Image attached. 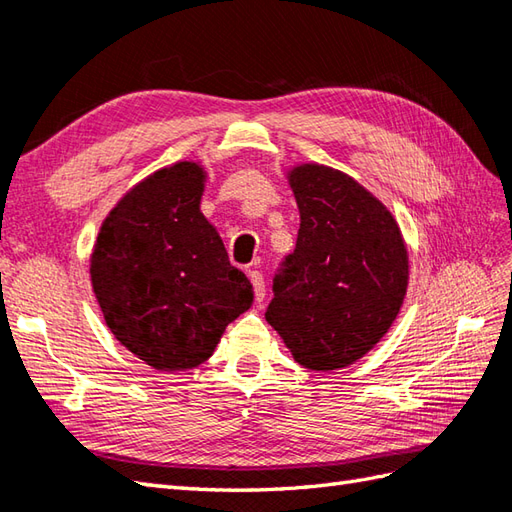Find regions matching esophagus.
<instances>
[{
  "mask_svg": "<svg viewBox=\"0 0 512 512\" xmlns=\"http://www.w3.org/2000/svg\"><path fill=\"white\" fill-rule=\"evenodd\" d=\"M248 279L250 284H253V290H255V301L257 303H264L266 299V284H264V277L259 270H248Z\"/></svg>",
  "mask_w": 512,
  "mask_h": 512,
  "instance_id": "obj_1",
  "label": "esophagus"
}]
</instances>
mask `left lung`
I'll return each mask as SVG.
<instances>
[{"mask_svg":"<svg viewBox=\"0 0 512 512\" xmlns=\"http://www.w3.org/2000/svg\"><path fill=\"white\" fill-rule=\"evenodd\" d=\"M290 187L301 226L273 279L266 321L299 365L328 372L356 363L391 328L409 257L394 215L354 178L301 165Z\"/></svg>","mask_w":512,"mask_h":512,"instance_id":"obj_1","label":"left lung"}]
</instances>
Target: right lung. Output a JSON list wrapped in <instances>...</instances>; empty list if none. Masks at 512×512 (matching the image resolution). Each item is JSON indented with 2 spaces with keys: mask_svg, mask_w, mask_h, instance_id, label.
Here are the masks:
<instances>
[{
  "mask_svg": "<svg viewBox=\"0 0 512 512\" xmlns=\"http://www.w3.org/2000/svg\"><path fill=\"white\" fill-rule=\"evenodd\" d=\"M202 191L204 171L195 162L156 171L105 217L92 253V286L107 328L165 372L204 363L226 325L255 299L200 213Z\"/></svg>",
  "mask_w": 512,
  "mask_h": 512,
  "instance_id": "right-lung-1",
  "label": "right lung"
}]
</instances>
